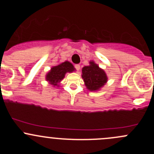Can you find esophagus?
I'll return each instance as SVG.
<instances>
[{
    "instance_id": "1",
    "label": "esophagus",
    "mask_w": 154,
    "mask_h": 154,
    "mask_svg": "<svg viewBox=\"0 0 154 154\" xmlns=\"http://www.w3.org/2000/svg\"><path fill=\"white\" fill-rule=\"evenodd\" d=\"M74 67H75V68L77 70V71H79V70H80V65H75V66H74Z\"/></svg>"
}]
</instances>
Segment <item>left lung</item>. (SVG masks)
<instances>
[{
    "label": "left lung",
    "instance_id": "left-lung-1",
    "mask_svg": "<svg viewBox=\"0 0 154 154\" xmlns=\"http://www.w3.org/2000/svg\"><path fill=\"white\" fill-rule=\"evenodd\" d=\"M89 64L82 68V78L89 91H97L106 84L108 78L105 71L94 62H89Z\"/></svg>",
    "mask_w": 154,
    "mask_h": 154
}]
</instances>
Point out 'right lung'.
I'll use <instances>...</instances> for the list:
<instances>
[{"instance_id": "add662e5", "label": "right lung", "mask_w": 154, "mask_h": 154, "mask_svg": "<svg viewBox=\"0 0 154 154\" xmlns=\"http://www.w3.org/2000/svg\"><path fill=\"white\" fill-rule=\"evenodd\" d=\"M74 71H75L74 66L68 61H66L51 68V71L46 74V80L54 86H59L58 84L64 78L65 74L67 72L71 73Z\"/></svg>"}]
</instances>
